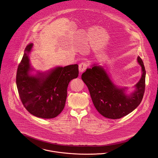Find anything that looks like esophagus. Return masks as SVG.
I'll return each instance as SVG.
<instances>
[{
	"mask_svg": "<svg viewBox=\"0 0 158 158\" xmlns=\"http://www.w3.org/2000/svg\"><path fill=\"white\" fill-rule=\"evenodd\" d=\"M87 68V63L85 61L82 62L79 65V69L80 73H82L86 70Z\"/></svg>",
	"mask_w": 158,
	"mask_h": 158,
	"instance_id": "obj_1",
	"label": "esophagus"
}]
</instances>
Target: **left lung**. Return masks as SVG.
Segmentation results:
<instances>
[{
  "label": "left lung",
  "mask_w": 158,
  "mask_h": 158,
  "mask_svg": "<svg viewBox=\"0 0 158 158\" xmlns=\"http://www.w3.org/2000/svg\"><path fill=\"white\" fill-rule=\"evenodd\" d=\"M138 62L142 68V76L135 85L136 90L127 96L123 89L117 88L107 73L100 66H94L82 74V79L87 86L97 110L104 117L118 119L133 111L140 104L145 90L146 71L139 56Z\"/></svg>",
  "instance_id": "left-lung-1"
}]
</instances>
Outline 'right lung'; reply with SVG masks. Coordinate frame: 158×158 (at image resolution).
Returning <instances> with one entry per match:
<instances>
[{"mask_svg": "<svg viewBox=\"0 0 158 158\" xmlns=\"http://www.w3.org/2000/svg\"><path fill=\"white\" fill-rule=\"evenodd\" d=\"M32 46V43L27 46L18 66L16 84L19 94L25 108L33 115L45 119L55 118L64 108L68 84L79 76L78 65L58 67L45 76H30L31 68L28 54Z\"/></svg>", "mask_w": 158, "mask_h": 158, "instance_id": "right-lung-1", "label": "right lung"}]
</instances>
